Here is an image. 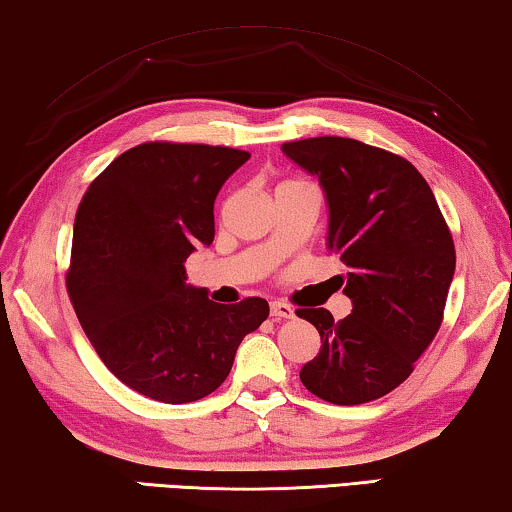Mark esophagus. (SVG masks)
Instances as JSON below:
<instances>
[{"label": "esophagus", "instance_id": "34e87169", "mask_svg": "<svg viewBox=\"0 0 512 512\" xmlns=\"http://www.w3.org/2000/svg\"><path fill=\"white\" fill-rule=\"evenodd\" d=\"M270 313L274 320H290L295 318V309L286 302H272L270 304Z\"/></svg>", "mask_w": 512, "mask_h": 512}]
</instances>
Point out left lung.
<instances>
[{"label": "left lung", "instance_id": "1", "mask_svg": "<svg viewBox=\"0 0 512 512\" xmlns=\"http://www.w3.org/2000/svg\"><path fill=\"white\" fill-rule=\"evenodd\" d=\"M281 151L320 180L327 249L350 267L338 277L352 300L348 318L297 309L322 343L300 380L327 403H371L410 377L442 325L455 272L451 231L426 178L400 155L345 137L288 141Z\"/></svg>", "mask_w": 512, "mask_h": 512}]
</instances>
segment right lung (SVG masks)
<instances>
[{"instance_id":"right-lung-1","label":"right lung","mask_w":512,"mask_h":512,"mask_svg":"<svg viewBox=\"0 0 512 512\" xmlns=\"http://www.w3.org/2000/svg\"><path fill=\"white\" fill-rule=\"evenodd\" d=\"M247 151L139 144L93 180L77 208L66 277L77 320L123 384L160 403L206 398L270 313L263 297L208 300L185 261L215 238V199Z\"/></svg>"}]
</instances>
